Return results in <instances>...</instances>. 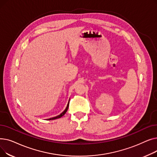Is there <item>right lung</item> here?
Wrapping results in <instances>:
<instances>
[{
  "label": "right lung",
  "instance_id": "1",
  "mask_svg": "<svg viewBox=\"0 0 157 157\" xmlns=\"http://www.w3.org/2000/svg\"><path fill=\"white\" fill-rule=\"evenodd\" d=\"M69 100H70V98H69ZM69 102H68V104H67V107H66L65 109L61 114H60L59 115H58V116H56V117H53V118H48V119H47V120H53L60 118H61L62 117H63V115L66 113V112H67V109H68V108H69Z\"/></svg>",
  "mask_w": 157,
  "mask_h": 157
}]
</instances>
